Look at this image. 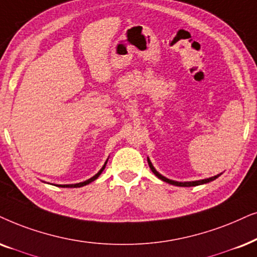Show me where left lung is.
<instances>
[{
    "instance_id": "obj_1",
    "label": "left lung",
    "mask_w": 257,
    "mask_h": 257,
    "mask_svg": "<svg viewBox=\"0 0 257 257\" xmlns=\"http://www.w3.org/2000/svg\"><path fill=\"white\" fill-rule=\"evenodd\" d=\"M148 163H149V166H150V169H151V171H152L153 173H155V175L157 176V177H158L159 179H162V181H164V182H166V183H169V184L176 185V186H196V185H201V184H205V183H209V182L214 181V179H216V178H217V177H219V175H217V176H214V177H211V178L202 179V181H195V182H184V183H182V182H175V181H171V179H169V178L164 177V176H162L161 173L156 171V169L153 168V165L151 164V162H150V159H149V158H148Z\"/></svg>"
}]
</instances>
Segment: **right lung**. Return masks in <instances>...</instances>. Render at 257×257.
I'll return each mask as SVG.
<instances>
[{"label":"right lung","instance_id":"obj_1","mask_svg":"<svg viewBox=\"0 0 257 257\" xmlns=\"http://www.w3.org/2000/svg\"><path fill=\"white\" fill-rule=\"evenodd\" d=\"M106 163H107V162H106ZM106 163H105V165H106ZM105 165L102 166L101 170H100V171H99L98 173H96L95 176H93V177H92V178H89L88 181H85V182H82V183H78V184H67V185H58V186H60V188H80V186L87 185V184H89V183L93 182V181H95V179L99 177V176H100V173H101L102 171H104V169H105Z\"/></svg>","mask_w":257,"mask_h":257}]
</instances>
